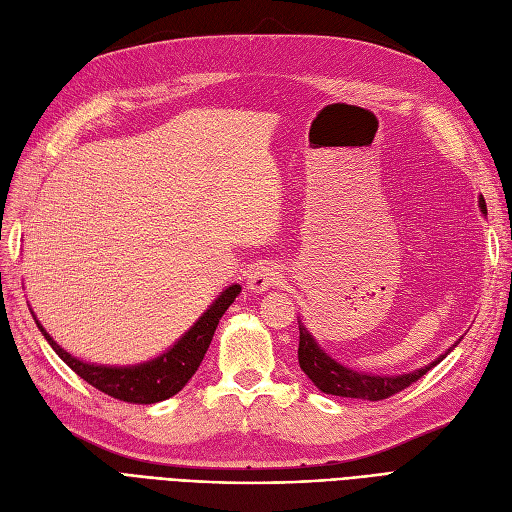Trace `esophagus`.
<instances>
[{"label": "esophagus", "mask_w": 512, "mask_h": 512, "mask_svg": "<svg viewBox=\"0 0 512 512\" xmlns=\"http://www.w3.org/2000/svg\"><path fill=\"white\" fill-rule=\"evenodd\" d=\"M284 278L282 267L275 262H260V265L247 275V290L252 293H265V290L278 286Z\"/></svg>", "instance_id": "1"}]
</instances>
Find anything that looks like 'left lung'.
Returning a JSON list of instances; mask_svg holds the SVG:
<instances>
[{"label": "left lung", "mask_w": 512, "mask_h": 512, "mask_svg": "<svg viewBox=\"0 0 512 512\" xmlns=\"http://www.w3.org/2000/svg\"><path fill=\"white\" fill-rule=\"evenodd\" d=\"M480 211L482 215H487V204L485 198H478ZM461 338L452 344V347L441 353L437 359H433L431 364H426L418 370H411L407 375H372V372H362V370H353L349 366H344L336 362L334 357L323 351L319 342L314 340V336L308 331V327L299 321V368L306 372L308 379L325 394L331 396H344V398H359V400H383L400 390L409 388L413 381H418L424 377L428 370L437 366L441 359H444L457 344Z\"/></svg>", "instance_id": "8db88e82"}]
</instances>
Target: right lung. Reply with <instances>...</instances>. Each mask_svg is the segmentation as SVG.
Segmentation results:
<instances>
[{"label":"right lung","mask_w":512,"mask_h":512,"mask_svg":"<svg viewBox=\"0 0 512 512\" xmlns=\"http://www.w3.org/2000/svg\"><path fill=\"white\" fill-rule=\"evenodd\" d=\"M239 293V284H232L226 290H222L209 306V310H206L168 351L148 359V362L133 366H107L84 362V359L64 351L60 344L47 334V329L40 325L32 308L30 312L34 316L36 327L40 329V334H43L45 340L51 344V349L60 355V359L68 368L75 370L84 381H88L92 388L101 390L107 396L124 400V403L153 405L181 392L187 381L196 375V370L204 359V353L209 351V344L213 340L219 319H222L224 312L232 306V301L239 297Z\"/></svg>","instance_id":"right-lung-1"}]
</instances>
